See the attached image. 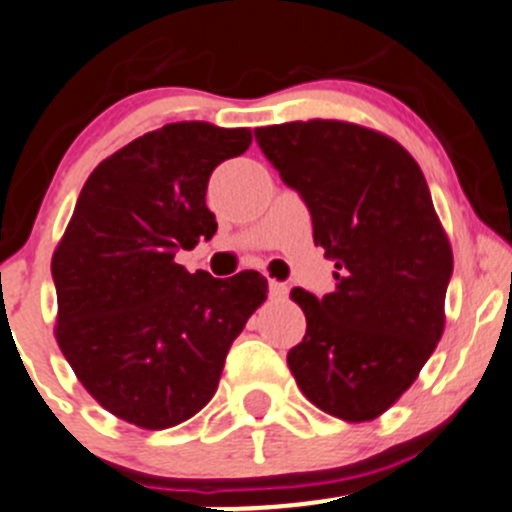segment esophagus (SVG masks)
I'll return each mask as SVG.
<instances>
[{"label":"esophagus","mask_w":512,"mask_h":512,"mask_svg":"<svg viewBox=\"0 0 512 512\" xmlns=\"http://www.w3.org/2000/svg\"><path fill=\"white\" fill-rule=\"evenodd\" d=\"M268 296L276 298V301H283V298L288 296V286L281 281H271L268 283Z\"/></svg>","instance_id":"esophagus-1"}]
</instances>
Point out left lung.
I'll use <instances>...</instances> for the list:
<instances>
[{"mask_svg": "<svg viewBox=\"0 0 512 512\" xmlns=\"http://www.w3.org/2000/svg\"><path fill=\"white\" fill-rule=\"evenodd\" d=\"M254 134L306 204L316 246L336 261V291H291L306 336L288 351V368L321 411L373 421L416 381L443 333L453 254L426 176L398 141L346 121Z\"/></svg>", "mask_w": 512, "mask_h": 512, "instance_id": "left-lung-1", "label": "left lung"}]
</instances>
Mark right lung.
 <instances>
[{
	"mask_svg": "<svg viewBox=\"0 0 512 512\" xmlns=\"http://www.w3.org/2000/svg\"><path fill=\"white\" fill-rule=\"evenodd\" d=\"M249 144V129L166 124L101 161L79 194L52 258L57 343L121 421L164 430L199 413L266 298L261 273L214 278L174 261L216 234L209 176Z\"/></svg>",
	"mask_w": 512,
	"mask_h": 512,
	"instance_id": "obj_1",
	"label": "right lung"
}]
</instances>
